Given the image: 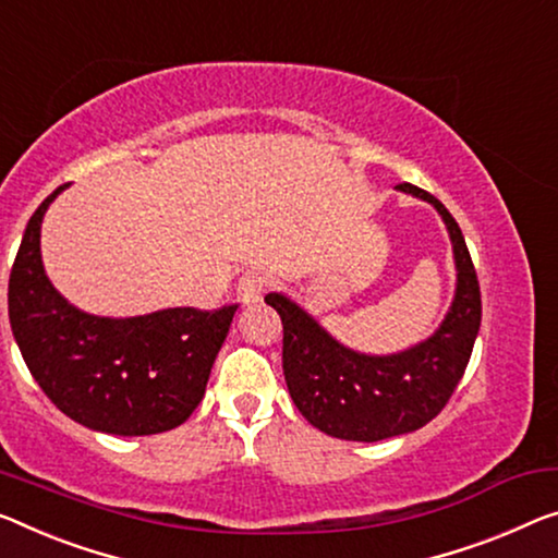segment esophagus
<instances>
[{"instance_id": "1", "label": "esophagus", "mask_w": 558, "mask_h": 558, "mask_svg": "<svg viewBox=\"0 0 558 558\" xmlns=\"http://www.w3.org/2000/svg\"><path fill=\"white\" fill-rule=\"evenodd\" d=\"M267 274L264 271H246L242 279H239V287H236V296L239 302H242L244 306L250 304H256L262 299L264 291H267Z\"/></svg>"}]
</instances>
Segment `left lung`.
<instances>
[{
	"label": "left lung",
	"instance_id": "8db88e82",
	"mask_svg": "<svg viewBox=\"0 0 558 558\" xmlns=\"http://www.w3.org/2000/svg\"><path fill=\"white\" fill-rule=\"evenodd\" d=\"M397 190L432 204L451 239L457 289L432 337L393 354H364L333 339L291 296H264L284 324L281 364L296 409L319 432L347 441L391 439L432 422L464 376L482 327V294L459 225L428 192L414 184Z\"/></svg>",
	"mask_w": 558,
	"mask_h": 558
}]
</instances>
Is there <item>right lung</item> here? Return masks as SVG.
<instances>
[{
    "mask_svg": "<svg viewBox=\"0 0 558 558\" xmlns=\"http://www.w3.org/2000/svg\"><path fill=\"white\" fill-rule=\"evenodd\" d=\"M66 190L32 214L10 274V324L34 381L59 411L94 432L149 436L184 424L199 407L236 306L159 308L97 316L66 302L41 262V219Z\"/></svg>",
    "mask_w": 558,
    "mask_h": 558,
    "instance_id": "1",
    "label": "right lung"
}]
</instances>
